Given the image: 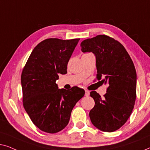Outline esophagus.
Here are the masks:
<instances>
[{
	"mask_svg": "<svg viewBox=\"0 0 150 150\" xmlns=\"http://www.w3.org/2000/svg\"><path fill=\"white\" fill-rule=\"evenodd\" d=\"M90 95V92L88 90H85V96H88Z\"/></svg>",
	"mask_w": 150,
	"mask_h": 150,
	"instance_id": "34e87169",
	"label": "esophagus"
}]
</instances>
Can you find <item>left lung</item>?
Returning <instances> with one entry per match:
<instances>
[{"label": "left lung", "mask_w": 150, "mask_h": 150, "mask_svg": "<svg viewBox=\"0 0 150 150\" xmlns=\"http://www.w3.org/2000/svg\"><path fill=\"white\" fill-rule=\"evenodd\" d=\"M81 47L83 52L95 55L96 79L108 84L103 98L96 91L90 92L95 102L89 113L90 120L99 130L113 132L126 123L134 108L137 73L133 62L124 46L107 35L84 40Z\"/></svg>", "instance_id": "obj_1"}]
</instances>
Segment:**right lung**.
Returning a JSON list of instances; mask_svg holds the SVG:
<instances>
[{"instance_id":"1","label":"right lung","mask_w":150,"mask_h":150,"mask_svg":"<svg viewBox=\"0 0 150 150\" xmlns=\"http://www.w3.org/2000/svg\"><path fill=\"white\" fill-rule=\"evenodd\" d=\"M79 39L43 40L34 48L21 75L23 105L33 124L42 131L56 133L66 127L73 107L85 94L77 86L58 89V74L67 64Z\"/></svg>"}]
</instances>
